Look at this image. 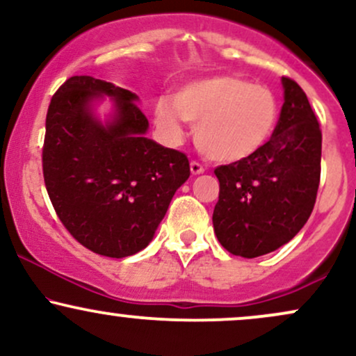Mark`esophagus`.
Segmentation results:
<instances>
[{
  "label": "esophagus",
  "instance_id": "obj_1",
  "mask_svg": "<svg viewBox=\"0 0 356 356\" xmlns=\"http://www.w3.org/2000/svg\"><path fill=\"white\" fill-rule=\"evenodd\" d=\"M191 172H192V175L202 174V172H204V167H202L201 164H199V162L192 161V162H191Z\"/></svg>",
  "mask_w": 356,
  "mask_h": 356
}]
</instances>
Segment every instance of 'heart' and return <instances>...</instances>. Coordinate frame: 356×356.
Instances as JSON below:
<instances>
[{
	"label": "heart",
	"instance_id": "obj_1",
	"mask_svg": "<svg viewBox=\"0 0 356 356\" xmlns=\"http://www.w3.org/2000/svg\"><path fill=\"white\" fill-rule=\"evenodd\" d=\"M170 140L184 136L181 118L195 127V144L211 161L239 164L259 154L275 134L280 102L271 88L236 75H214L182 85L154 107Z\"/></svg>",
	"mask_w": 356,
	"mask_h": 356
}]
</instances>
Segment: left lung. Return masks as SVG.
Segmentation results:
<instances>
[{
  "label": "left lung",
  "instance_id": "1",
  "mask_svg": "<svg viewBox=\"0 0 356 356\" xmlns=\"http://www.w3.org/2000/svg\"><path fill=\"white\" fill-rule=\"evenodd\" d=\"M284 104L268 145L214 169L212 224L231 254L257 257L291 241L312 216L321 175V129L303 88L283 76Z\"/></svg>",
  "mask_w": 356,
  "mask_h": 356
}]
</instances>
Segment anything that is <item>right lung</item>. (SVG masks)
I'll return each mask as SVG.
<instances>
[{
    "label": "right lung",
    "mask_w": 356,
    "mask_h": 356,
    "mask_svg": "<svg viewBox=\"0 0 356 356\" xmlns=\"http://www.w3.org/2000/svg\"><path fill=\"white\" fill-rule=\"evenodd\" d=\"M114 97L118 117L100 124L88 105ZM137 95L88 75L70 76L51 97L43 179L56 216L81 246L127 257L142 251L189 179V159L145 137Z\"/></svg>",
    "instance_id": "right-lung-1"
}]
</instances>
